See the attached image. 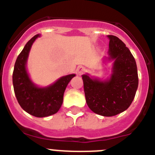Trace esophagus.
I'll use <instances>...</instances> for the list:
<instances>
[{"label":"esophagus","instance_id":"34e87169","mask_svg":"<svg viewBox=\"0 0 155 155\" xmlns=\"http://www.w3.org/2000/svg\"><path fill=\"white\" fill-rule=\"evenodd\" d=\"M77 71H78V73L79 74H81L85 72L86 68H84V67H83V66H79V67H78V68H77Z\"/></svg>","mask_w":155,"mask_h":155}]
</instances>
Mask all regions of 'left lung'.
<instances>
[{"instance_id":"1","label":"left lung","mask_w":155,"mask_h":155,"mask_svg":"<svg viewBox=\"0 0 155 155\" xmlns=\"http://www.w3.org/2000/svg\"><path fill=\"white\" fill-rule=\"evenodd\" d=\"M109 39V61H114L110 78L101 81L82 75L86 102L96 114L113 116L127 110L138 87L137 68L134 56L124 42L115 35Z\"/></svg>"}]
</instances>
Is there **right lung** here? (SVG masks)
I'll use <instances>...</instances> for the list:
<instances>
[{"label": "right lung", "mask_w": 155, "mask_h": 155, "mask_svg": "<svg viewBox=\"0 0 155 155\" xmlns=\"http://www.w3.org/2000/svg\"><path fill=\"white\" fill-rule=\"evenodd\" d=\"M39 36L38 34L32 37L18 55L15 64L12 81L20 106L31 116L46 117L58 112L62 105L66 87L75 74L62 77L45 87H38L31 81L27 72L26 63L31 45Z\"/></svg>", "instance_id": "add662e5"}]
</instances>
